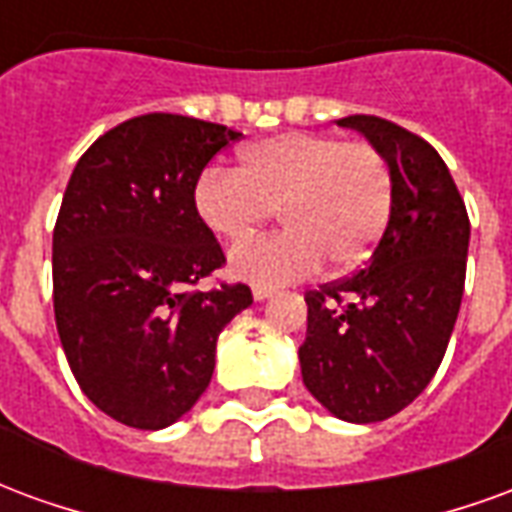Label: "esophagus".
Here are the masks:
<instances>
[{"label":"esophagus","mask_w":512,"mask_h":512,"mask_svg":"<svg viewBox=\"0 0 512 512\" xmlns=\"http://www.w3.org/2000/svg\"><path fill=\"white\" fill-rule=\"evenodd\" d=\"M252 296H255L257 301H266L268 296H274V288H268V285H255V288H252Z\"/></svg>","instance_id":"esophagus-1"}]
</instances>
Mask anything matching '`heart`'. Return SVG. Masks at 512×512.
<instances>
[{
    "instance_id": "heart-1",
    "label": "heart",
    "mask_w": 512,
    "mask_h": 512,
    "mask_svg": "<svg viewBox=\"0 0 512 512\" xmlns=\"http://www.w3.org/2000/svg\"><path fill=\"white\" fill-rule=\"evenodd\" d=\"M395 202L386 156L370 142L288 131L241 153V169L208 167L194 183V208L213 235L241 244L282 211L288 227L230 257L255 285H285L332 260L354 268L384 235Z\"/></svg>"
}]
</instances>
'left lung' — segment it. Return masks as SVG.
Returning a JSON list of instances; mask_svg holds the SVG:
<instances>
[{
    "label": "left lung",
    "instance_id": "obj_1",
    "mask_svg": "<svg viewBox=\"0 0 512 512\" xmlns=\"http://www.w3.org/2000/svg\"><path fill=\"white\" fill-rule=\"evenodd\" d=\"M392 167V216L367 266L307 290L304 386L334 417L381 422L436 376L461 310L469 213L450 169L422 136L376 115L337 120Z\"/></svg>",
    "mask_w": 512,
    "mask_h": 512
}]
</instances>
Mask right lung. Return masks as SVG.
<instances>
[{
	"mask_svg": "<svg viewBox=\"0 0 512 512\" xmlns=\"http://www.w3.org/2000/svg\"><path fill=\"white\" fill-rule=\"evenodd\" d=\"M197 117H131L73 169L54 244V321L82 392L128 428L158 430L208 389L216 340L252 304L244 282H200L227 263L194 183L238 142Z\"/></svg>",
	"mask_w": 512,
	"mask_h": 512,
	"instance_id": "obj_1",
	"label": "right lung"
}]
</instances>
